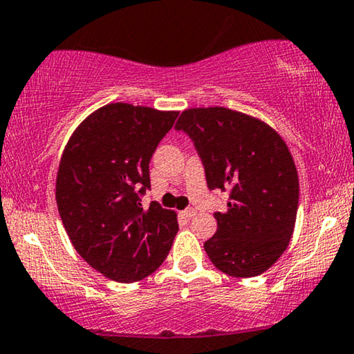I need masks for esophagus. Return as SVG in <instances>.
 I'll return each mask as SVG.
<instances>
[{
  "label": "esophagus",
  "instance_id": "34e87169",
  "mask_svg": "<svg viewBox=\"0 0 354 354\" xmlns=\"http://www.w3.org/2000/svg\"><path fill=\"white\" fill-rule=\"evenodd\" d=\"M181 216L184 220H192V218L196 216V210H194V208H186V210L181 212Z\"/></svg>",
  "mask_w": 354,
  "mask_h": 354
}]
</instances>
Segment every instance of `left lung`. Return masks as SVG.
<instances>
[{
    "instance_id": "obj_1",
    "label": "left lung",
    "mask_w": 354,
    "mask_h": 354,
    "mask_svg": "<svg viewBox=\"0 0 354 354\" xmlns=\"http://www.w3.org/2000/svg\"><path fill=\"white\" fill-rule=\"evenodd\" d=\"M201 157L210 191L229 194L215 212V236L203 243L218 270L253 277L279 260L290 242L298 175L286 142L257 118L225 107L189 109L176 122Z\"/></svg>"
}]
</instances>
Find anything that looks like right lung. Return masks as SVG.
Returning <instances> with one entry per match:
<instances>
[{
  "label": "right lung",
  "instance_id": "obj_1",
  "mask_svg": "<svg viewBox=\"0 0 354 354\" xmlns=\"http://www.w3.org/2000/svg\"><path fill=\"white\" fill-rule=\"evenodd\" d=\"M176 118L178 112L109 104L75 129L62 153V225L80 257L112 281H141L171 248L176 213L141 201L151 189L149 162Z\"/></svg>",
  "mask_w": 354,
  "mask_h": 354
}]
</instances>
